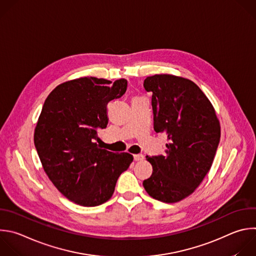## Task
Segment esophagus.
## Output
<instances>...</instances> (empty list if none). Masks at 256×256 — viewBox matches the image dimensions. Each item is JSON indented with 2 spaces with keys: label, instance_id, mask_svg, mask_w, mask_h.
Listing matches in <instances>:
<instances>
[{
  "label": "esophagus",
  "instance_id": "obj_1",
  "mask_svg": "<svg viewBox=\"0 0 256 256\" xmlns=\"http://www.w3.org/2000/svg\"><path fill=\"white\" fill-rule=\"evenodd\" d=\"M134 160H144V156L142 154H134Z\"/></svg>",
  "mask_w": 256,
  "mask_h": 256
}]
</instances>
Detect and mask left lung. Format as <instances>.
<instances>
[{
	"label": "left lung",
	"mask_w": 256,
	"mask_h": 256,
	"mask_svg": "<svg viewBox=\"0 0 256 256\" xmlns=\"http://www.w3.org/2000/svg\"><path fill=\"white\" fill-rule=\"evenodd\" d=\"M144 88L152 94L154 130L166 132L170 144L164 154L146 156L152 173L142 185L156 200L179 202L209 172L220 140L219 120L209 100L189 79L156 74L144 79Z\"/></svg>",
	"instance_id": "left-lung-1"
}]
</instances>
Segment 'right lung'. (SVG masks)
Returning <instances> with one entry per match:
<instances>
[{"instance_id": "obj_1", "label": "right lung", "mask_w": 256, "mask_h": 256, "mask_svg": "<svg viewBox=\"0 0 256 256\" xmlns=\"http://www.w3.org/2000/svg\"><path fill=\"white\" fill-rule=\"evenodd\" d=\"M126 79L82 77L51 92L39 116L34 144L50 181L68 200L94 207L110 200L134 158L100 144L108 124V104L126 92Z\"/></svg>"}]
</instances>
